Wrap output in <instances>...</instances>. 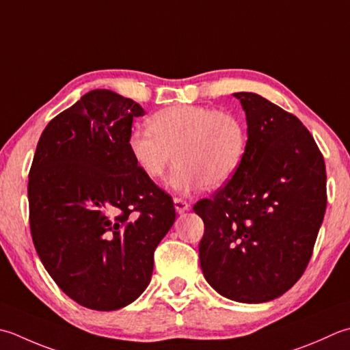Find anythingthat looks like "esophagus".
<instances>
[{"mask_svg": "<svg viewBox=\"0 0 350 350\" xmlns=\"http://www.w3.org/2000/svg\"><path fill=\"white\" fill-rule=\"evenodd\" d=\"M174 208L177 212H179V214H183L185 211H188L191 208V204L180 197H174Z\"/></svg>", "mask_w": 350, "mask_h": 350, "instance_id": "34e87169", "label": "esophagus"}]
</instances>
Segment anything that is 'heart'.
I'll use <instances>...</instances> for the list:
<instances>
[{"label":"heart","mask_w":350,"mask_h":350,"mask_svg":"<svg viewBox=\"0 0 350 350\" xmlns=\"http://www.w3.org/2000/svg\"><path fill=\"white\" fill-rule=\"evenodd\" d=\"M245 129L235 115L204 106H171L150 118V129L133 127L127 138L130 157L150 180H159L177 161L170 185L182 194L206 185L228 183L241 165Z\"/></svg>","instance_id":"1"}]
</instances>
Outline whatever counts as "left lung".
<instances>
[{
  "mask_svg": "<svg viewBox=\"0 0 350 350\" xmlns=\"http://www.w3.org/2000/svg\"><path fill=\"white\" fill-rule=\"evenodd\" d=\"M247 120L241 165L212 198L194 204L204 234V279L221 296L262 304L304 275L326 211V168L297 116L253 92H237Z\"/></svg>",
  "mask_w": 350,
  "mask_h": 350,
  "instance_id": "left-lung-1",
  "label": "left lung"
}]
</instances>
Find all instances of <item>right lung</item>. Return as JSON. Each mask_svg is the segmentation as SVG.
<instances>
[{"mask_svg":"<svg viewBox=\"0 0 350 350\" xmlns=\"http://www.w3.org/2000/svg\"><path fill=\"white\" fill-rule=\"evenodd\" d=\"M144 113L95 89L48 122L33 157V244L59 288L89 310L115 311L141 296L176 220L173 198L129 153L133 118Z\"/></svg>","mask_w":350,"mask_h":350,"instance_id":"right-lung-1","label":"right lung"}]
</instances>
